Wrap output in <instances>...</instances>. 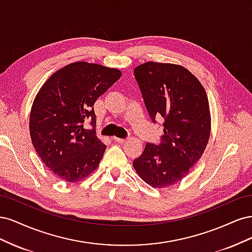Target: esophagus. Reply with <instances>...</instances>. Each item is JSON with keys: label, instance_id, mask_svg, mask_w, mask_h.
Instances as JSON below:
<instances>
[{"label": "esophagus", "instance_id": "1", "mask_svg": "<svg viewBox=\"0 0 252 252\" xmlns=\"http://www.w3.org/2000/svg\"><path fill=\"white\" fill-rule=\"evenodd\" d=\"M112 140H113V141H116L117 143H120V144H123V143H125V142H126V140H125V139H120V138H117V136H113Z\"/></svg>", "mask_w": 252, "mask_h": 252}]
</instances>
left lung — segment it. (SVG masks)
<instances>
[{
  "label": "left lung",
  "instance_id": "8db88e82",
  "mask_svg": "<svg viewBox=\"0 0 252 252\" xmlns=\"http://www.w3.org/2000/svg\"><path fill=\"white\" fill-rule=\"evenodd\" d=\"M151 120H164L162 143H147L133 161L141 179L155 188L169 187L184 179L207 146L211 117L207 94L185 67L146 62L134 68Z\"/></svg>",
  "mask_w": 252,
  "mask_h": 252
}]
</instances>
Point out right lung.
<instances>
[{"instance_id":"right-lung-1","label":"right lung","mask_w":252,"mask_h":252,"mask_svg":"<svg viewBox=\"0 0 252 252\" xmlns=\"http://www.w3.org/2000/svg\"><path fill=\"white\" fill-rule=\"evenodd\" d=\"M121 75L116 68L75 62L53 73L36 94L30 138L43 163L61 180L79 182L97 168L106 145L95 135L94 105ZM87 119L93 129L83 128Z\"/></svg>"}]
</instances>
